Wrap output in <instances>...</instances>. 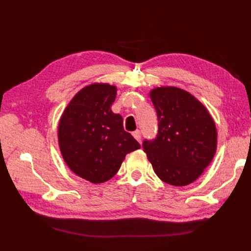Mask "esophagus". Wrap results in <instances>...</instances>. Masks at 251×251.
Returning a JSON list of instances; mask_svg holds the SVG:
<instances>
[{
    "mask_svg": "<svg viewBox=\"0 0 251 251\" xmlns=\"http://www.w3.org/2000/svg\"><path fill=\"white\" fill-rule=\"evenodd\" d=\"M132 136H134V138L138 142L141 141V132H140V130H135L134 132H132Z\"/></svg>",
    "mask_w": 251,
    "mask_h": 251,
    "instance_id": "obj_1",
    "label": "esophagus"
}]
</instances>
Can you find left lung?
I'll return each instance as SVG.
<instances>
[{
	"instance_id": "obj_1",
	"label": "left lung",
	"mask_w": 251,
	"mask_h": 251,
	"mask_svg": "<svg viewBox=\"0 0 251 251\" xmlns=\"http://www.w3.org/2000/svg\"><path fill=\"white\" fill-rule=\"evenodd\" d=\"M158 130L155 139L145 140L154 172L176 186L193 182L210 164L217 150V128L209 112L194 96L178 87L150 92Z\"/></svg>"
}]
</instances>
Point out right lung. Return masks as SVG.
Returning <instances> with one entry per match:
<instances>
[{
    "label": "right lung",
    "mask_w": 251,
    "mask_h": 251,
    "mask_svg": "<svg viewBox=\"0 0 251 251\" xmlns=\"http://www.w3.org/2000/svg\"><path fill=\"white\" fill-rule=\"evenodd\" d=\"M116 87L95 83L74 96L58 126L61 155L72 172L102 183L119 172L126 154L140 149L124 130L123 117L111 110Z\"/></svg>",
    "instance_id": "1"
}]
</instances>
